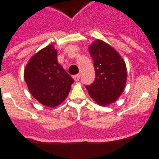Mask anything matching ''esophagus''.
<instances>
[{
  "instance_id": "1",
  "label": "esophagus",
  "mask_w": 159,
  "mask_h": 159,
  "mask_svg": "<svg viewBox=\"0 0 159 159\" xmlns=\"http://www.w3.org/2000/svg\"><path fill=\"white\" fill-rule=\"evenodd\" d=\"M80 75H78V74H77V75H75L74 76H73V79L75 80V81H79L80 80Z\"/></svg>"
}]
</instances>
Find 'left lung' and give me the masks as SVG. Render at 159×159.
<instances>
[{"label": "left lung", "instance_id": "1", "mask_svg": "<svg viewBox=\"0 0 159 159\" xmlns=\"http://www.w3.org/2000/svg\"><path fill=\"white\" fill-rule=\"evenodd\" d=\"M95 71V81L86 86L89 95L100 106L116 102L125 88L127 67L111 45L97 40L89 47Z\"/></svg>", "mask_w": 159, "mask_h": 159}]
</instances>
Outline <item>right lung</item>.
Listing matches in <instances>:
<instances>
[{
  "mask_svg": "<svg viewBox=\"0 0 159 159\" xmlns=\"http://www.w3.org/2000/svg\"><path fill=\"white\" fill-rule=\"evenodd\" d=\"M24 77L32 96L49 107L64 102L74 83L57 62V51L52 44L41 49L29 60Z\"/></svg>",
  "mask_w": 159,
  "mask_h": 159,
  "instance_id": "obj_1",
  "label": "right lung"
}]
</instances>
